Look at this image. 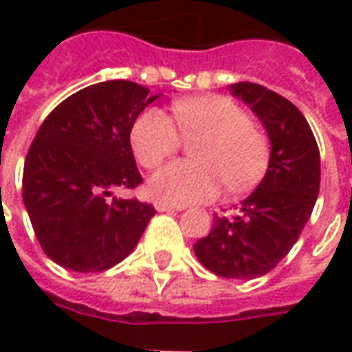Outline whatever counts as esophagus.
Listing matches in <instances>:
<instances>
[{"mask_svg":"<svg viewBox=\"0 0 352 352\" xmlns=\"http://www.w3.org/2000/svg\"><path fill=\"white\" fill-rule=\"evenodd\" d=\"M156 210L158 211H181L183 206H173V204H166V201H156Z\"/></svg>","mask_w":352,"mask_h":352,"instance_id":"1","label":"esophagus"}]
</instances>
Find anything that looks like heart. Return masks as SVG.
<instances>
[{
	"label": "heart",
	"instance_id": "obj_1",
	"mask_svg": "<svg viewBox=\"0 0 352 352\" xmlns=\"http://www.w3.org/2000/svg\"><path fill=\"white\" fill-rule=\"evenodd\" d=\"M173 116L148 108L131 127V148L144 168L171 158L183 139L194 141L196 162H173L151 179V194L166 204L211 200L221 184L240 194L261 181L270 164V142L252 116L223 97H198L173 102Z\"/></svg>",
	"mask_w": 352,
	"mask_h": 352
}]
</instances>
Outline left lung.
Returning <instances> with one entry per match:
<instances>
[{"mask_svg":"<svg viewBox=\"0 0 352 352\" xmlns=\"http://www.w3.org/2000/svg\"><path fill=\"white\" fill-rule=\"evenodd\" d=\"M230 89L261 118L270 137V164L236 215L213 217L194 253L217 276L252 280L286 257L311 217L320 190V152L299 108L282 95L250 82Z\"/></svg>","mask_w":352,"mask_h":352,"instance_id":"left-lung-1","label":"left lung"}]
</instances>
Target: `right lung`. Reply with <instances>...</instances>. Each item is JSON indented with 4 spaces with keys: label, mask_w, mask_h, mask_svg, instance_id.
<instances>
[{
    "label": "right lung",
    "mask_w": 352,
    "mask_h": 352,
    "mask_svg": "<svg viewBox=\"0 0 352 352\" xmlns=\"http://www.w3.org/2000/svg\"><path fill=\"white\" fill-rule=\"evenodd\" d=\"M112 80L65 99L39 125L22 171V200L41 250L74 272H102L139 242L154 206L114 198L142 177L129 133L156 97Z\"/></svg>",
    "instance_id": "right-lung-1"
}]
</instances>
